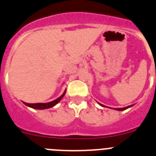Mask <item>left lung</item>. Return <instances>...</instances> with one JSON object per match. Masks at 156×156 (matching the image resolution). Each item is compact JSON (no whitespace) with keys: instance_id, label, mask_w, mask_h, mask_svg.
Returning <instances> with one entry per match:
<instances>
[{"instance_id":"left-lung-1","label":"left lung","mask_w":156,"mask_h":156,"mask_svg":"<svg viewBox=\"0 0 156 156\" xmlns=\"http://www.w3.org/2000/svg\"><path fill=\"white\" fill-rule=\"evenodd\" d=\"M99 105H100L101 106H102V107H105V105H103L102 104H100V103H98ZM133 106V105H129V106H126V107H124V108H115V110H117V111H123V110H126L127 109V108H130V107H132Z\"/></svg>"}]
</instances>
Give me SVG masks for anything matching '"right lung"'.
Returning a JSON list of instances; mask_svg holds the SVG:
<instances>
[{
  "label": "right lung",
  "instance_id": "add662e5",
  "mask_svg": "<svg viewBox=\"0 0 156 156\" xmlns=\"http://www.w3.org/2000/svg\"><path fill=\"white\" fill-rule=\"evenodd\" d=\"M66 90H65V91L63 92V94L61 95V96H60V97L58 98L55 99V100L52 101H50V102L34 103V104H30V103L24 102V101H23V104L26 105L27 106L30 107V108H34V109H41V110L47 109V108H52V107H54L55 105H57L59 101L62 100V98L64 97V95L66 94Z\"/></svg>",
  "mask_w": 156,
  "mask_h": 156
}]
</instances>
